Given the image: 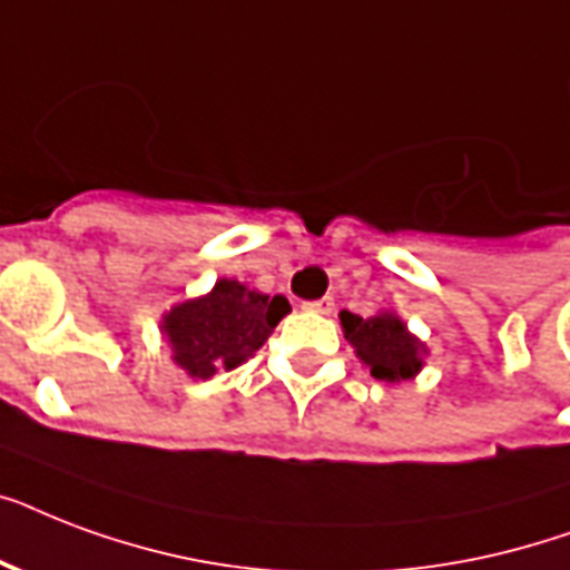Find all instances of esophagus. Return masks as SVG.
I'll return each instance as SVG.
<instances>
[{
  "instance_id": "obj_1",
  "label": "esophagus",
  "mask_w": 570,
  "mask_h": 570,
  "mask_svg": "<svg viewBox=\"0 0 570 570\" xmlns=\"http://www.w3.org/2000/svg\"><path fill=\"white\" fill-rule=\"evenodd\" d=\"M311 313H322V316H328V313H334V298L331 295H325V298H320V302H307L304 304Z\"/></svg>"
}]
</instances>
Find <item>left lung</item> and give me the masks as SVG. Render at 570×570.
<instances>
[{
	"label": "left lung",
	"mask_w": 570,
	"mask_h": 570,
	"mask_svg": "<svg viewBox=\"0 0 570 570\" xmlns=\"http://www.w3.org/2000/svg\"><path fill=\"white\" fill-rule=\"evenodd\" d=\"M340 328L361 357V364L370 366L373 379L399 384L420 375L425 366L429 348L393 311H379L373 316L357 313H340Z\"/></svg>",
	"instance_id": "8db88e82"
}]
</instances>
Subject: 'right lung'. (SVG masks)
Wrapping results in <instances>:
<instances>
[{
    "label": "right lung",
    "mask_w": 570,
    "mask_h": 570,
    "mask_svg": "<svg viewBox=\"0 0 570 570\" xmlns=\"http://www.w3.org/2000/svg\"><path fill=\"white\" fill-rule=\"evenodd\" d=\"M289 311L284 295L272 298L236 277H218L209 293L183 298L165 311L159 331L174 364L189 379L206 381L254 357Z\"/></svg>",
    "instance_id": "1"
}]
</instances>
